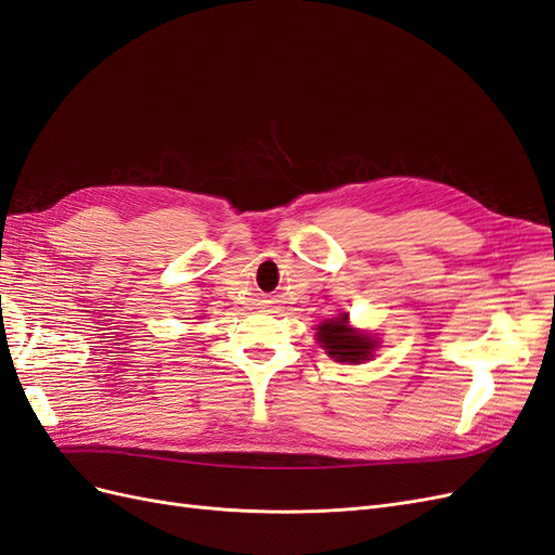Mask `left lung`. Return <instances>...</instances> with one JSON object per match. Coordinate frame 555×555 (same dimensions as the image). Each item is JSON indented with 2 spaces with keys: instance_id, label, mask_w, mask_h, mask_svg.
I'll return each instance as SVG.
<instances>
[{
  "instance_id": "obj_1",
  "label": "left lung",
  "mask_w": 555,
  "mask_h": 555,
  "mask_svg": "<svg viewBox=\"0 0 555 555\" xmlns=\"http://www.w3.org/2000/svg\"><path fill=\"white\" fill-rule=\"evenodd\" d=\"M317 340L326 349V354L335 361L361 363L373 357L377 340L371 333L349 326V314L343 312L324 324L317 326Z\"/></svg>"
}]
</instances>
